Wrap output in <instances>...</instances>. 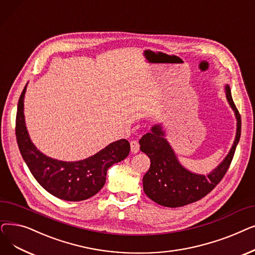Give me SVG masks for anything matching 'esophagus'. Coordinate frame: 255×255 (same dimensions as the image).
<instances>
[{
  "label": "esophagus",
  "mask_w": 255,
  "mask_h": 255,
  "mask_svg": "<svg viewBox=\"0 0 255 255\" xmlns=\"http://www.w3.org/2000/svg\"><path fill=\"white\" fill-rule=\"evenodd\" d=\"M139 148H140L139 142L137 140H131L130 141V151L132 153H137L139 151Z\"/></svg>",
  "instance_id": "esophagus-1"
}]
</instances>
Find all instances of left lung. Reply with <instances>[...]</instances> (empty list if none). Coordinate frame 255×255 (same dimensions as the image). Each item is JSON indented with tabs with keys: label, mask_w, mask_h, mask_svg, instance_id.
I'll use <instances>...</instances> for the list:
<instances>
[{
	"label": "left lung",
	"mask_w": 255,
	"mask_h": 255,
	"mask_svg": "<svg viewBox=\"0 0 255 255\" xmlns=\"http://www.w3.org/2000/svg\"><path fill=\"white\" fill-rule=\"evenodd\" d=\"M226 100L237 118V132L232 148L224 160L208 174L194 173L178 161L161 124L140 139V149L150 159V167L143 176L144 193L157 204L167 208L184 207L204 197L220 183L233 161L241 137V115L233 101L232 91L225 86Z\"/></svg>",
	"instance_id": "1"
}]
</instances>
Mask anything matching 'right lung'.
I'll list each match as a JSON object with an SVG mask.
<instances>
[{
	"instance_id": "1",
	"label": "right lung",
	"mask_w": 255,
	"mask_h": 255,
	"mask_svg": "<svg viewBox=\"0 0 255 255\" xmlns=\"http://www.w3.org/2000/svg\"><path fill=\"white\" fill-rule=\"evenodd\" d=\"M23 88L17 105L15 135L23 161L38 184L55 197L67 201H81L94 196L105 185L108 169L128 155V140L112 142L87 159L77 162L59 161L37 149L26 127L23 114Z\"/></svg>"
}]
</instances>
